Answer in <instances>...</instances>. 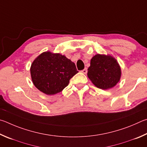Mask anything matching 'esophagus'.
<instances>
[{"label":"esophagus","mask_w":147,"mask_h":147,"mask_svg":"<svg viewBox=\"0 0 147 147\" xmlns=\"http://www.w3.org/2000/svg\"><path fill=\"white\" fill-rule=\"evenodd\" d=\"M87 71H88V70H87V68H85L84 69H83V70L81 71L82 73H83V74H86L87 73Z\"/></svg>","instance_id":"1"}]
</instances>
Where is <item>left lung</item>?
<instances>
[{"label":"left lung","mask_w":147,"mask_h":147,"mask_svg":"<svg viewBox=\"0 0 147 147\" xmlns=\"http://www.w3.org/2000/svg\"><path fill=\"white\" fill-rule=\"evenodd\" d=\"M87 75L97 88L107 90L114 87L119 82L121 68L112 57L97 54L91 59Z\"/></svg>","instance_id":"obj_1"}]
</instances>
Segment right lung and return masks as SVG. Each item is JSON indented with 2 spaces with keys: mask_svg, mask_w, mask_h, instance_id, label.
<instances>
[{
  "mask_svg": "<svg viewBox=\"0 0 147 147\" xmlns=\"http://www.w3.org/2000/svg\"><path fill=\"white\" fill-rule=\"evenodd\" d=\"M30 72L36 88L47 95H53L68 86L79 71L75 63L64 55L46 51L35 59Z\"/></svg>",
  "mask_w": 147,
  "mask_h": 147,
  "instance_id": "add662e5",
  "label": "right lung"
}]
</instances>
